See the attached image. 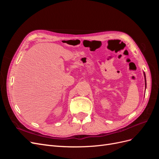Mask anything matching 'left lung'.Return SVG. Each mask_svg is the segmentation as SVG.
Listing matches in <instances>:
<instances>
[{"instance_id": "1", "label": "left lung", "mask_w": 159, "mask_h": 159, "mask_svg": "<svg viewBox=\"0 0 159 159\" xmlns=\"http://www.w3.org/2000/svg\"><path fill=\"white\" fill-rule=\"evenodd\" d=\"M144 77H145V88H146V87H147V82H146V76H145V72H144Z\"/></svg>"}]
</instances>
